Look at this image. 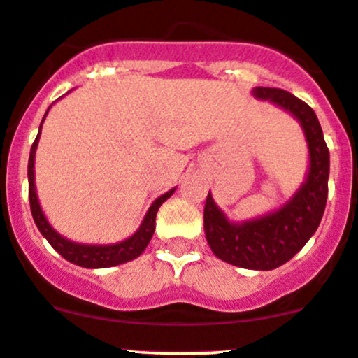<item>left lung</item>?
<instances>
[{
  "mask_svg": "<svg viewBox=\"0 0 358 358\" xmlns=\"http://www.w3.org/2000/svg\"><path fill=\"white\" fill-rule=\"evenodd\" d=\"M253 94L285 108L303 126L310 148L306 183L282 210L241 225L227 222L208 194L204 232L211 252L218 259L245 269L269 271L289 262L320 225L329 194V148L310 105L283 89L255 87Z\"/></svg>",
  "mask_w": 358,
  "mask_h": 358,
  "instance_id": "obj_1",
  "label": "left lung"
}]
</instances>
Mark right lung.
I'll return each mask as SVG.
<instances>
[{
    "label": "right lung",
    "instance_id": "add662e5",
    "mask_svg": "<svg viewBox=\"0 0 358 358\" xmlns=\"http://www.w3.org/2000/svg\"><path fill=\"white\" fill-rule=\"evenodd\" d=\"M45 115H47V113H45ZM41 122H43V120H41ZM38 138H40V133H38L34 143L31 145L29 164H27V178H29V204H31V213H33L34 224H36V227L40 229L41 234L47 238V241L50 243L52 248L57 250V252L61 253L66 260H69V262L82 267H91V269H96V267L119 266V264L129 262V260L136 259L138 255H141L143 250L147 248L148 243H150L152 236H154L155 215H157L159 206H161L168 197H171V194L175 192V189L166 192L164 196H161L159 199H155V203L152 204L150 210H148L141 227L138 229L129 239H126V241L117 243V245H106V246L80 245V243H73L69 241V239L59 236L57 232L50 227V224H48L47 218H45L43 211H41L40 203H38L36 190H34V152H36Z\"/></svg>",
    "mask_w": 358,
    "mask_h": 358
}]
</instances>
